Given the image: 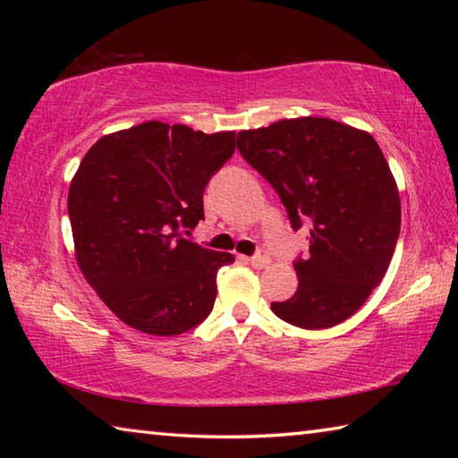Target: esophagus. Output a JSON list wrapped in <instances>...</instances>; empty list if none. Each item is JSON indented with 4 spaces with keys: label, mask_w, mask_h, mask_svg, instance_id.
I'll list each match as a JSON object with an SVG mask.
<instances>
[{
    "label": "esophagus",
    "mask_w": 458,
    "mask_h": 458,
    "mask_svg": "<svg viewBox=\"0 0 458 458\" xmlns=\"http://www.w3.org/2000/svg\"><path fill=\"white\" fill-rule=\"evenodd\" d=\"M248 262H250V265L254 267V268H265V267H268L270 265V257L267 252H257L254 254V257H250L248 259Z\"/></svg>",
    "instance_id": "34e87169"
}]
</instances>
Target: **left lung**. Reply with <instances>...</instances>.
<instances>
[{"instance_id":"obj_1","label":"left lung","mask_w":458,"mask_h":458,"mask_svg":"<svg viewBox=\"0 0 458 458\" xmlns=\"http://www.w3.org/2000/svg\"><path fill=\"white\" fill-rule=\"evenodd\" d=\"M238 151L281 196L294 230L311 220L297 293L270 309L301 329H327L366 303L390 267L400 193L368 131L325 117L240 131Z\"/></svg>"}]
</instances>
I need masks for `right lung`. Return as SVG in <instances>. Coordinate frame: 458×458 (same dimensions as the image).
Instances as JSON below:
<instances>
[{
	"label": "right lung",
	"instance_id": "right-lung-1",
	"mask_svg": "<svg viewBox=\"0 0 458 458\" xmlns=\"http://www.w3.org/2000/svg\"><path fill=\"white\" fill-rule=\"evenodd\" d=\"M234 141V131L147 121L100 137L82 157L68 190L76 262L129 327L172 337L212 313L216 275L234 257L182 232L204 220L206 183Z\"/></svg>",
	"mask_w": 458,
	"mask_h": 458
}]
</instances>
